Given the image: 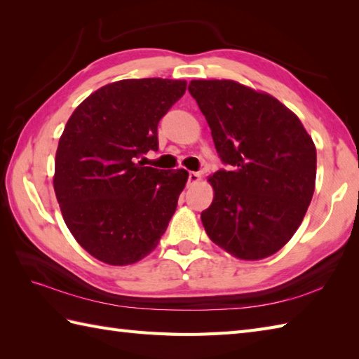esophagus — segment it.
<instances>
[{
  "label": "esophagus",
  "mask_w": 359,
  "mask_h": 359,
  "mask_svg": "<svg viewBox=\"0 0 359 359\" xmlns=\"http://www.w3.org/2000/svg\"><path fill=\"white\" fill-rule=\"evenodd\" d=\"M199 180H201V174L199 172H189L188 174V184L189 185H194Z\"/></svg>",
  "instance_id": "esophagus-1"
}]
</instances>
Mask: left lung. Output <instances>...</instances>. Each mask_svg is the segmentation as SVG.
<instances>
[{
  "instance_id": "8db88e82",
  "label": "left lung",
  "mask_w": 359,
  "mask_h": 359,
  "mask_svg": "<svg viewBox=\"0 0 359 359\" xmlns=\"http://www.w3.org/2000/svg\"><path fill=\"white\" fill-rule=\"evenodd\" d=\"M222 162L201 219L208 238L242 261L276 253L299 228L315 191L316 147L293 111L234 80H191Z\"/></svg>"
}]
</instances>
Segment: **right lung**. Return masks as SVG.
Wrapping results in <instances>:
<instances>
[{"label": "right lung", "mask_w": 359, "mask_h": 359, "mask_svg": "<svg viewBox=\"0 0 359 359\" xmlns=\"http://www.w3.org/2000/svg\"><path fill=\"white\" fill-rule=\"evenodd\" d=\"M185 90V80L114 81L85 98L67 120L53 189L66 226L98 261L139 262L166 231L188 171L135 160L158 148V121Z\"/></svg>", "instance_id": "add662e5"}]
</instances>
